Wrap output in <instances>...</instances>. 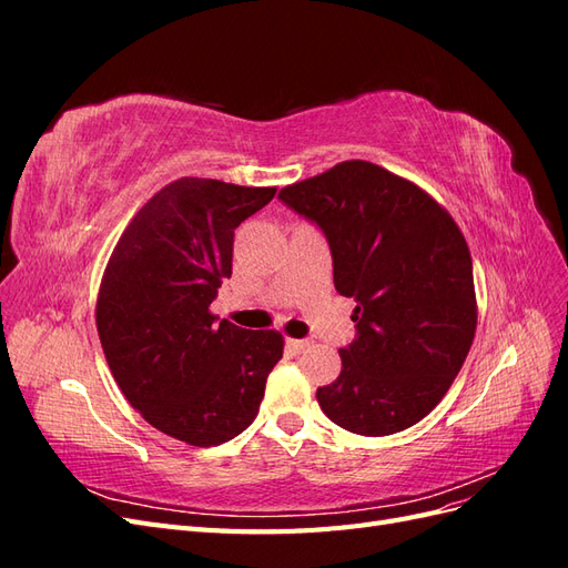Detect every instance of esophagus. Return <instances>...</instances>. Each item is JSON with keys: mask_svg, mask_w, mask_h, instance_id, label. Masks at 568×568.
<instances>
[{"mask_svg": "<svg viewBox=\"0 0 568 568\" xmlns=\"http://www.w3.org/2000/svg\"><path fill=\"white\" fill-rule=\"evenodd\" d=\"M307 346H311V341H301V338H286V348L294 353V355H298V353H303Z\"/></svg>", "mask_w": 568, "mask_h": 568, "instance_id": "obj_1", "label": "esophagus"}]
</instances>
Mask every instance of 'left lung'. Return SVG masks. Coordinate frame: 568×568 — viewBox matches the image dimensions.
Segmentation results:
<instances>
[{"label":"left lung","mask_w":568,"mask_h":568,"mask_svg":"<svg viewBox=\"0 0 568 568\" xmlns=\"http://www.w3.org/2000/svg\"><path fill=\"white\" fill-rule=\"evenodd\" d=\"M280 199L317 222L334 286L357 303L341 374L317 388L322 412L359 436L415 426L448 393L474 341L467 239L432 194L369 161H343Z\"/></svg>","instance_id":"left-lung-1"}]
</instances>
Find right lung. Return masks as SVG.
Listing matches in <instances>:
<instances>
[{
  "label": "right lung",
  "instance_id": "obj_1",
  "mask_svg": "<svg viewBox=\"0 0 568 568\" xmlns=\"http://www.w3.org/2000/svg\"><path fill=\"white\" fill-rule=\"evenodd\" d=\"M274 192L203 178L165 184L120 234L99 284L97 332L115 384L153 428L196 448L251 426L284 353L280 332L211 313L232 277L234 230Z\"/></svg>",
  "mask_w": 568,
  "mask_h": 568
}]
</instances>
